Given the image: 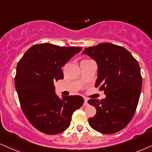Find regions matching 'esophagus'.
I'll list each match as a JSON object with an SVG mask.
<instances>
[{"instance_id":"obj_1","label":"esophagus","mask_w":152,"mask_h":152,"mask_svg":"<svg viewBox=\"0 0 152 152\" xmlns=\"http://www.w3.org/2000/svg\"><path fill=\"white\" fill-rule=\"evenodd\" d=\"M88 104V100L86 98H84V103H83V106H87Z\"/></svg>"}]
</instances>
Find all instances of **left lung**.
Returning <instances> with one entry per match:
<instances>
[{
  "mask_svg": "<svg viewBox=\"0 0 152 152\" xmlns=\"http://www.w3.org/2000/svg\"><path fill=\"white\" fill-rule=\"evenodd\" d=\"M96 61L98 78L95 86L104 91L105 98L88 101L96 109L89 125L103 134L122 130L134 116L142 90L138 61L124 47L101 43L82 52Z\"/></svg>",
  "mask_w": 152,
  "mask_h": 152,
  "instance_id": "1",
  "label": "left lung"
}]
</instances>
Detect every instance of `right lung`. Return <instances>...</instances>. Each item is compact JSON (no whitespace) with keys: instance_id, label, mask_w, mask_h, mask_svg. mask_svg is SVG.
Listing matches in <instances>:
<instances>
[{"instance_id":"add662e5","label":"right lung","mask_w":152,"mask_h":152,"mask_svg":"<svg viewBox=\"0 0 152 152\" xmlns=\"http://www.w3.org/2000/svg\"><path fill=\"white\" fill-rule=\"evenodd\" d=\"M81 49L39 44L31 47L18 63L15 85L22 110L31 125L42 132L57 134L66 130L73 113L83 105L80 96L60 98L54 85L64 78L61 67Z\"/></svg>"}]
</instances>
